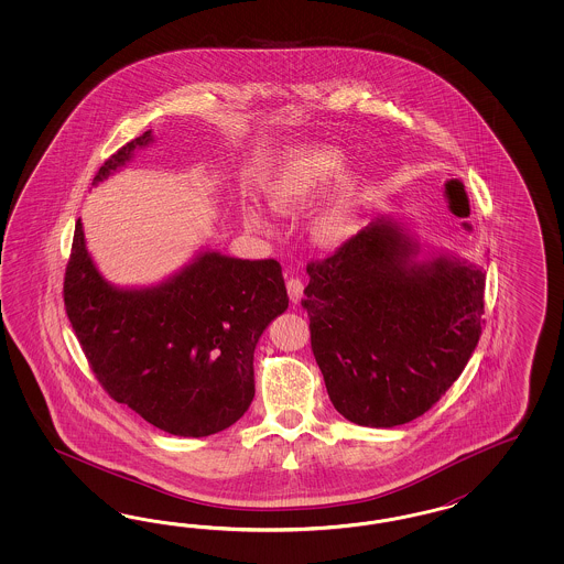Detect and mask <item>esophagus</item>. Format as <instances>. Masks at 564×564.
<instances>
[{
  "mask_svg": "<svg viewBox=\"0 0 564 564\" xmlns=\"http://www.w3.org/2000/svg\"><path fill=\"white\" fill-rule=\"evenodd\" d=\"M288 293H290V300L293 304H300L302 297H304V283L297 276H290L288 279Z\"/></svg>",
  "mask_w": 564,
  "mask_h": 564,
  "instance_id": "1",
  "label": "esophagus"
}]
</instances>
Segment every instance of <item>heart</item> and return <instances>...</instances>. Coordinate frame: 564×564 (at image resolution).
Masks as SVG:
<instances>
[{"label": "heart", "instance_id": "1", "mask_svg": "<svg viewBox=\"0 0 564 564\" xmlns=\"http://www.w3.org/2000/svg\"><path fill=\"white\" fill-rule=\"evenodd\" d=\"M345 154L330 144H314L290 154L269 177L264 186L267 203L279 215H295L314 205L341 171ZM366 175L361 170L345 171L328 189L310 223V234L318 246L337 248L358 234L364 213ZM246 225L267 234L271 225L260 208H246Z\"/></svg>", "mask_w": 564, "mask_h": 564}]
</instances>
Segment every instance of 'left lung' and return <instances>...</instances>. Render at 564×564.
<instances>
[{
  "label": "left lung",
  "instance_id": "obj_1",
  "mask_svg": "<svg viewBox=\"0 0 564 564\" xmlns=\"http://www.w3.org/2000/svg\"><path fill=\"white\" fill-rule=\"evenodd\" d=\"M306 271L312 351L335 410L358 426L432 410L478 347L484 267L424 246L394 213Z\"/></svg>",
  "mask_w": 564,
  "mask_h": 564
}]
</instances>
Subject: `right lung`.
<instances>
[{
	"mask_svg": "<svg viewBox=\"0 0 564 564\" xmlns=\"http://www.w3.org/2000/svg\"><path fill=\"white\" fill-rule=\"evenodd\" d=\"M153 142L149 130L121 147L93 186ZM64 302L105 391L154 427L188 438L217 434L248 411L258 339L290 306L276 260H241L210 248L154 285H116L90 257L80 219Z\"/></svg>",
	"mask_w": 564,
	"mask_h": 564,
	"instance_id": "right-lung-1",
	"label": "right lung"
}]
</instances>
